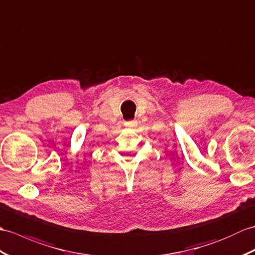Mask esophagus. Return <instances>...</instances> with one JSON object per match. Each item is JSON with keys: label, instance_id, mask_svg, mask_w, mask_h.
<instances>
[{"label": "esophagus", "instance_id": "1", "mask_svg": "<svg viewBox=\"0 0 255 255\" xmlns=\"http://www.w3.org/2000/svg\"><path fill=\"white\" fill-rule=\"evenodd\" d=\"M125 126H126V127H128V128L135 127V126H137V122H135V121H129V122H126V123H125Z\"/></svg>", "mask_w": 255, "mask_h": 255}]
</instances>
